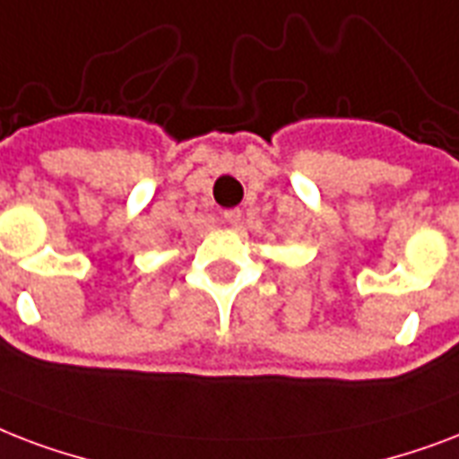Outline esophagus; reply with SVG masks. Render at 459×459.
Segmentation results:
<instances>
[{
  "label": "esophagus",
  "instance_id": "34e87169",
  "mask_svg": "<svg viewBox=\"0 0 459 459\" xmlns=\"http://www.w3.org/2000/svg\"><path fill=\"white\" fill-rule=\"evenodd\" d=\"M222 220H225L227 225H237L241 220V211L239 208H234V211H225L222 212Z\"/></svg>",
  "mask_w": 459,
  "mask_h": 459
}]
</instances>
